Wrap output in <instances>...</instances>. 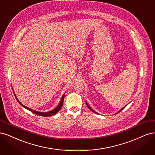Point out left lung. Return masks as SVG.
<instances>
[{
	"instance_id": "left-lung-1",
	"label": "left lung",
	"mask_w": 155,
	"mask_h": 155,
	"mask_svg": "<svg viewBox=\"0 0 155 155\" xmlns=\"http://www.w3.org/2000/svg\"><path fill=\"white\" fill-rule=\"evenodd\" d=\"M86 104H87V107H88V109H90V110H92V112H95V113H96V114H97V112H95V111H94V110H93V109H92V108H91V107H90V106H89V105H88V104H87V102H86ZM125 107H126V106H125V107H123V108H122V109H120V110H119V112H121V110H123V109H124V108H125Z\"/></svg>"
}]
</instances>
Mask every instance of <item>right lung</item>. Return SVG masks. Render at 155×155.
Here are the masks:
<instances>
[{"label":"right lung","instance_id":"add662e5","mask_svg":"<svg viewBox=\"0 0 155 155\" xmlns=\"http://www.w3.org/2000/svg\"><path fill=\"white\" fill-rule=\"evenodd\" d=\"M13 93H14V95H15V98L17 99V101L18 102V104H19L21 105H22L23 107L25 108L26 109L31 111V112H33V113H34V114H37V115H39V116H52V115H54V114L57 113V112H58L60 110V109H61V107H62V106H63V101H64V94H63V96H62L61 100V101H60V103H59V104L58 105L57 107H55V109H53L52 110L47 112H38V111H36V110H33V109H30V108L25 106L24 105H22V104H21V103L19 101H18V100L17 99V97H16V95H15V92H13Z\"/></svg>","mask_w":155,"mask_h":155}]
</instances>
